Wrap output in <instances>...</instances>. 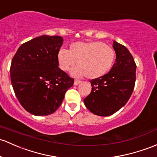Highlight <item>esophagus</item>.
Segmentation results:
<instances>
[{
	"instance_id": "obj_1",
	"label": "esophagus",
	"mask_w": 157,
	"mask_h": 157,
	"mask_svg": "<svg viewBox=\"0 0 157 157\" xmlns=\"http://www.w3.org/2000/svg\"><path fill=\"white\" fill-rule=\"evenodd\" d=\"M81 83V81L79 80H75L74 81V85H78V84Z\"/></svg>"
}]
</instances>
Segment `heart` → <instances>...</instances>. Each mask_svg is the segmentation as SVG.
I'll list each match as a JSON object with an SVG mask.
<instances>
[{
  "label": "heart",
  "instance_id": "heart-1",
  "mask_svg": "<svg viewBox=\"0 0 157 157\" xmlns=\"http://www.w3.org/2000/svg\"><path fill=\"white\" fill-rule=\"evenodd\" d=\"M116 58L114 48L99 41L75 43L70 46L68 52H58V62L63 71H69L75 65L72 74L74 76H85L90 79L100 78L112 69Z\"/></svg>",
  "mask_w": 157,
  "mask_h": 157
}]
</instances>
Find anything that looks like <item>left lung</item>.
<instances>
[{
	"label": "left lung",
	"instance_id": "left-lung-1",
	"mask_svg": "<svg viewBox=\"0 0 157 157\" xmlns=\"http://www.w3.org/2000/svg\"><path fill=\"white\" fill-rule=\"evenodd\" d=\"M115 63L109 72L90 81V94L84 99L90 112L99 116H109L125 105L132 95L136 83V64L124 45L113 42Z\"/></svg>",
	"mask_w": 157,
	"mask_h": 157
}]
</instances>
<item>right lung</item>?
Masks as SVG:
<instances>
[{"instance_id": "1", "label": "right lung", "mask_w": 157, "mask_h": 157, "mask_svg": "<svg viewBox=\"0 0 157 157\" xmlns=\"http://www.w3.org/2000/svg\"><path fill=\"white\" fill-rule=\"evenodd\" d=\"M60 36H38L23 43L10 66V79L18 100L33 115H48L61 105L65 93L73 85L58 67V52L63 44Z\"/></svg>"}]
</instances>
